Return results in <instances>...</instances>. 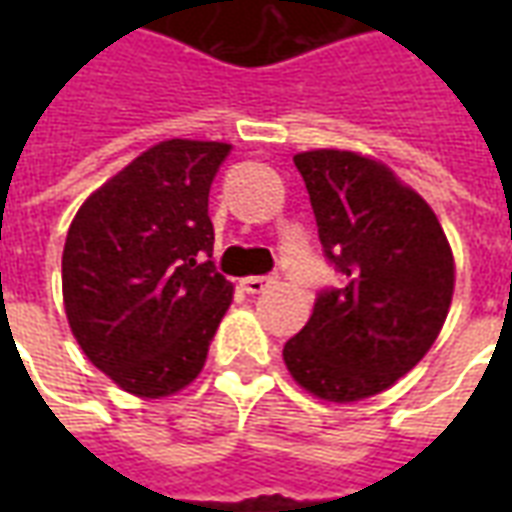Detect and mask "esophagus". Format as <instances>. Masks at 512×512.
Masks as SVG:
<instances>
[{
    "mask_svg": "<svg viewBox=\"0 0 512 512\" xmlns=\"http://www.w3.org/2000/svg\"><path fill=\"white\" fill-rule=\"evenodd\" d=\"M271 282H274L271 277H244L241 279V288H244L246 293H252V296H255V293H263V290H266Z\"/></svg>",
    "mask_w": 512,
    "mask_h": 512,
    "instance_id": "34e87169",
    "label": "esophagus"
}]
</instances>
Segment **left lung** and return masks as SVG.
Listing matches in <instances>:
<instances>
[{"label":"left lung","mask_w":512,"mask_h":512,"mask_svg":"<svg viewBox=\"0 0 512 512\" xmlns=\"http://www.w3.org/2000/svg\"><path fill=\"white\" fill-rule=\"evenodd\" d=\"M293 161L323 252L345 285L315 299L282 359L310 395L365 400L406 376L436 343L455 290L450 241L428 202L376 158L321 147Z\"/></svg>","instance_id":"left-lung-1"}]
</instances>
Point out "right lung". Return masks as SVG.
<instances>
[{
    "label": "right lung",
    "mask_w": 512,
    "mask_h": 512,
    "mask_svg": "<svg viewBox=\"0 0 512 512\" xmlns=\"http://www.w3.org/2000/svg\"><path fill=\"white\" fill-rule=\"evenodd\" d=\"M227 142L164 139L95 189L62 249L76 343L131 395L158 400L200 376L233 301L213 266L208 194Z\"/></svg>",
    "instance_id": "right-lung-1"
}]
</instances>
